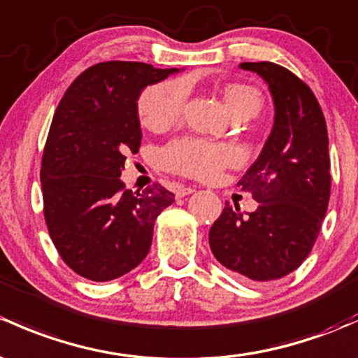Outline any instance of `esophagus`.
<instances>
[{"label": "esophagus", "mask_w": 358, "mask_h": 358, "mask_svg": "<svg viewBox=\"0 0 358 358\" xmlns=\"http://www.w3.org/2000/svg\"><path fill=\"white\" fill-rule=\"evenodd\" d=\"M195 189H192V187H178L176 189V197H185V195H190L194 194Z\"/></svg>", "instance_id": "34e87169"}]
</instances>
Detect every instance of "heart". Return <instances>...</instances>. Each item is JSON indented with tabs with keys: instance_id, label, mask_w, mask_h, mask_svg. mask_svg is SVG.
<instances>
[{
	"instance_id": "obj_1",
	"label": "heart",
	"mask_w": 358,
	"mask_h": 358,
	"mask_svg": "<svg viewBox=\"0 0 358 358\" xmlns=\"http://www.w3.org/2000/svg\"><path fill=\"white\" fill-rule=\"evenodd\" d=\"M190 89L183 78L157 82L144 89L137 101L141 123L150 131H163L182 118ZM228 110L236 118H250L262 110L264 97L255 85L231 82L223 87ZM161 166L175 175L195 180H213L223 169L242 161V152L229 144H214L201 138H176L161 150Z\"/></svg>"
}]
</instances>
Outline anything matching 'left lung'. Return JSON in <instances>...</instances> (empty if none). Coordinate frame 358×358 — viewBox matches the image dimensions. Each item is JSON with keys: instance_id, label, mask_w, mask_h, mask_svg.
I'll list each match as a JSON object with an SVG mask.
<instances>
[{"instance_id": "left-lung-1", "label": "left lung", "mask_w": 358, "mask_h": 358, "mask_svg": "<svg viewBox=\"0 0 358 358\" xmlns=\"http://www.w3.org/2000/svg\"><path fill=\"white\" fill-rule=\"evenodd\" d=\"M269 84L276 116L268 142L238 185L259 202L254 213L223 209L209 231L214 257L252 283L287 276L310 254L331 194L324 113L303 80L271 62L242 63Z\"/></svg>"}]
</instances>
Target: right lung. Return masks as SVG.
Masks as SVG:
<instances>
[{"mask_svg": "<svg viewBox=\"0 0 358 358\" xmlns=\"http://www.w3.org/2000/svg\"><path fill=\"white\" fill-rule=\"evenodd\" d=\"M176 69L103 62L82 71L59 101L41 159L44 220L59 257L90 281L137 268L152 243L154 221L175 195L161 183L142 192L120 180L138 152L137 99Z\"/></svg>", "mask_w": 358, "mask_h": 358, "instance_id": "obj_1", "label": "right lung"}]
</instances>
